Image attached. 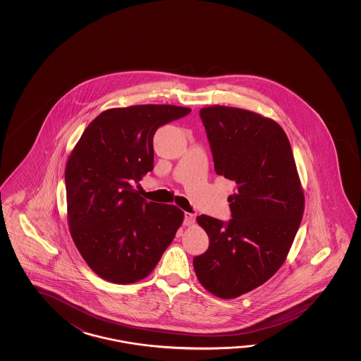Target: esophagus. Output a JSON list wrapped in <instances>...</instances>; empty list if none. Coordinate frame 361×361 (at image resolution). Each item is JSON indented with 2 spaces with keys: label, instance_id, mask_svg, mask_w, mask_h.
Here are the masks:
<instances>
[{
  "label": "esophagus",
  "instance_id": "1",
  "mask_svg": "<svg viewBox=\"0 0 361 361\" xmlns=\"http://www.w3.org/2000/svg\"><path fill=\"white\" fill-rule=\"evenodd\" d=\"M196 221V215L193 213H184V224L185 226H192Z\"/></svg>",
  "mask_w": 361,
  "mask_h": 361
}]
</instances>
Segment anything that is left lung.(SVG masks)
<instances>
[{
    "instance_id": "obj_1",
    "label": "left lung",
    "mask_w": 361,
    "mask_h": 361,
    "mask_svg": "<svg viewBox=\"0 0 361 361\" xmlns=\"http://www.w3.org/2000/svg\"><path fill=\"white\" fill-rule=\"evenodd\" d=\"M215 173L236 184L228 222L201 214L207 252L193 269L207 292L223 300L264 284L283 266L305 210L292 147L274 120L241 108H201Z\"/></svg>"
}]
</instances>
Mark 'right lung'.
<instances>
[{"mask_svg": "<svg viewBox=\"0 0 361 361\" xmlns=\"http://www.w3.org/2000/svg\"><path fill=\"white\" fill-rule=\"evenodd\" d=\"M190 112L169 104L107 109L69 154V232L89 267L109 283L148 276L183 222L179 207L147 202L133 185L154 170L156 130Z\"/></svg>", "mask_w": 361, "mask_h": 361, "instance_id": "1", "label": "right lung"}]
</instances>
